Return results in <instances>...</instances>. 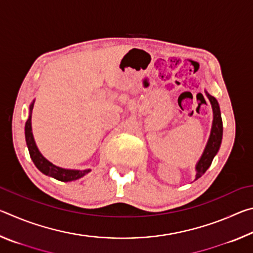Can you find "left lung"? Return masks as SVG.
Segmentation results:
<instances>
[{
	"mask_svg": "<svg viewBox=\"0 0 253 253\" xmlns=\"http://www.w3.org/2000/svg\"><path fill=\"white\" fill-rule=\"evenodd\" d=\"M207 96L209 98L210 102H211L213 108V125L211 135H210L209 142L207 144V147L204 149V153L201 160L199 161L198 165H196V178H200L202 175L207 172V169L211 166L212 161L214 156L216 155L217 151H219L221 140H222V134H223V125H222V118L220 113V107L215 98L213 96L209 95L207 92Z\"/></svg>",
	"mask_w": 253,
	"mask_h": 253,
	"instance_id": "8db88e82",
	"label": "left lung"
}]
</instances>
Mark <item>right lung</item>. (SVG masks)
<instances>
[{
    "label": "right lung",
    "instance_id": "add662e5",
    "mask_svg": "<svg viewBox=\"0 0 253 253\" xmlns=\"http://www.w3.org/2000/svg\"><path fill=\"white\" fill-rule=\"evenodd\" d=\"M32 109H33V102L31 104V106H30V116L27 123H25V140H27L30 156H31L34 165L37 166V169L43 174L48 175V176L59 179V181L61 182L76 181V179L83 177L85 174L90 172V169L77 170V169H66L58 168V166H55L52 164V163L46 161L45 158L41 155V153L39 152V149H38L36 143H34L33 135H32V128H31Z\"/></svg>",
    "mask_w": 253,
    "mask_h": 253
}]
</instances>
